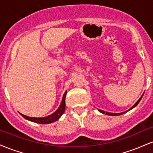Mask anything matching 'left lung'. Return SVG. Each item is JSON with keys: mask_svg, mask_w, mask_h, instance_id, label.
Returning <instances> with one entry per match:
<instances>
[{"mask_svg": "<svg viewBox=\"0 0 153 153\" xmlns=\"http://www.w3.org/2000/svg\"><path fill=\"white\" fill-rule=\"evenodd\" d=\"M143 96H142V97H143ZM142 97L141 98H140V99H139L138 100V101H137V103H135V104L134 105V106H133L132 107H131V108H130V109H131V108H134V107H135V106H137V105L138 104V103H139V102H140V100H141L142 99ZM130 109H129V110H130ZM129 110H128V111H129ZM99 111L100 112H101V113H103V114H107V115H109V116H119V115H122V114H124V113H125V112H122V113H118V114H115V113H108V112H105L104 111H102V110H100V109H99Z\"/></svg>", "mask_w": 153, "mask_h": 153, "instance_id": "obj_1", "label": "left lung"}]
</instances>
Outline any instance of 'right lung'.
Here are the masks:
<instances>
[{
  "label": "right lung",
  "instance_id": "add662e5",
  "mask_svg": "<svg viewBox=\"0 0 153 153\" xmlns=\"http://www.w3.org/2000/svg\"><path fill=\"white\" fill-rule=\"evenodd\" d=\"M67 91L65 93L64 95H63V98L62 100V103H61L60 106H59V108L54 113L52 114L48 117H42V118H35V117H27V116H25L22 114L20 113V114L24 117V119H27V120L31 121V122L38 123V124H50V123L56 122L57 120L60 118V117L63 114L65 110V96H66Z\"/></svg>",
  "mask_w": 153,
  "mask_h": 153
}]
</instances>
